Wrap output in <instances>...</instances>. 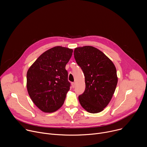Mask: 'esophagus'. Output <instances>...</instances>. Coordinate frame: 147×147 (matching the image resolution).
I'll list each match as a JSON object with an SVG mask.
<instances>
[{
  "mask_svg": "<svg viewBox=\"0 0 147 147\" xmlns=\"http://www.w3.org/2000/svg\"><path fill=\"white\" fill-rule=\"evenodd\" d=\"M71 86H72L73 88H74V87H75V83L74 82H71Z\"/></svg>",
  "mask_w": 147,
  "mask_h": 147,
  "instance_id": "esophagus-1",
  "label": "esophagus"
}]
</instances>
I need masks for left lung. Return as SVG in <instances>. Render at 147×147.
I'll use <instances>...</instances> for the list:
<instances>
[{
    "label": "left lung",
    "instance_id": "left-lung-1",
    "mask_svg": "<svg viewBox=\"0 0 147 147\" xmlns=\"http://www.w3.org/2000/svg\"><path fill=\"white\" fill-rule=\"evenodd\" d=\"M74 56L85 76L86 90L78 96L81 105L89 113L100 112L115 93L118 81L116 67L108 56L91 46L75 48Z\"/></svg>",
    "mask_w": 147,
    "mask_h": 147
}]
</instances>
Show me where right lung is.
Returning a JSON list of instances; mask_svg holds the SVG:
<instances>
[{
    "label": "right lung",
    "mask_w": 147,
    "mask_h": 147,
    "mask_svg": "<svg viewBox=\"0 0 147 147\" xmlns=\"http://www.w3.org/2000/svg\"><path fill=\"white\" fill-rule=\"evenodd\" d=\"M73 52L60 46L52 48L40 55L27 71L28 93L44 112L57 111L65 100L70 85L65 67Z\"/></svg>",
    "instance_id": "right-lung-1"
}]
</instances>
